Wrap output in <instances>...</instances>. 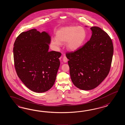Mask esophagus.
I'll return each instance as SVG.
<instances>
[{
  "mask_svg": "<svg viewBox=\"0 0 125 125\" xmlns=\"http://www.w3.org/2000/svg\"><path fill=\"white\" fill-rule=\"evenodd\" d=\"M63 61L64 62H67V61H68V59L65 56H64L63 57Z\"/></svg>",
  "mask_w": 125,
  "mask_h": 125,
  "instance_id": "34e87169",
  "label": "esophagus"
}]
</instances>
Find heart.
Segmentation results:
<instances>
[{
  "label": "heart",
  "instance_id": "obj_1",
  "mask_svg": "<svg viewBox=\"0 0 125 125\" xmlns=\"http://www.w3.org/2000/svg\"><path fill=\"white\" fill-rule=\"evenodd\" d=\"M86 38V32L84 28L70 25L59 29L56 33V38L52 39L51 43L57 47L66 43L68 50L75 52L82 47Z\"/></svg>",
  "mask_w": 125,
  "mask_h": 125
}]
</instances>
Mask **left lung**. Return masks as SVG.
<instances>
[{
    "instance_id": "8db88e82",
    "label": "left lung",
    "mask_w": 125,
    "mask_h": 125,
    "mask_svg": "<svg viewBox=\"0 0 125 125\" xmlns=\"http://www.w3.org/2000/svg\"><path fill=\"white\" fill-rule=\"evenodd\" d=\"M92 36L85 44L73 52L66 54L72 81L78 88H95L107 76L114 48L107 33L100 27L90 28Z\"/></svg>"
}]
</instances>
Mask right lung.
Returning a JSON list of instances; mask_svg holds the SVG:
<instances>
[{
	"label": "right lung",
	"instance_id": "1",
	"mask_svg": "<svg viewBox=\"0 0 125 125\" xmlns=\"http://www.w3.org/2000/svg\"><path fill=\"white\" fill-rule=\"evenodd\" d=\"M51 37L35 29L22 32L13 48L14 67L19 78L36 93L48 91L55 82L61 53L49 51Z\"/></svg>",
	"mask_w": 125,
	"mask_h": 125
}]
</instances>
